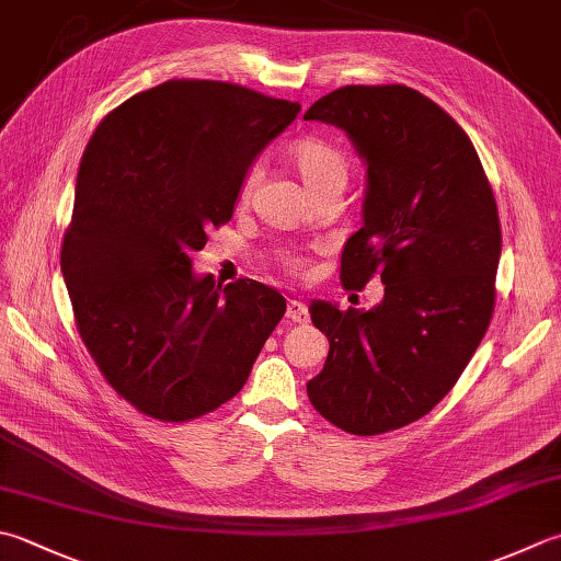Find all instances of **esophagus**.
<instances>
[{"label":"esophagus","mask_w":561,"mask_h":561,"mask_svg":"<svg viewBox=\"0 0 561 561\" xmlns=\"http://www.w3.org/2000/svg\"><path fill=\"white\" fill-rule=\"evenodd\" d=\"M287 318L294 323H309V306H306L304 301H296V299H289L287 304Z\"/></svg>","instance_id":"34e87169"}]
</instances>
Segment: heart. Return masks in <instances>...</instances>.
<instances>
[{"mask_svg":"<svg viewBox=\"0 0 561 561\" xmlns=\"http://www.w3.org/2000/svg\"><path fill=\"white\" fill-rule=\"evenodd\" d=\"M289 160L294 164V170L299 172V178L304 184L309 186V192H323V190H343L350 174V160L343 150H340L335 142L318 138V136H304L299 140L291 142L289 148ZM260 182V164H250V168L243 172V178L238 182V204H248L252 199V194L257 190ZM279 262L282 267L294 274L306 272V257L299 250H284L279 252Z\"/></svg>","mask_w":561,"mask_h":561,"instance_id":"1","label":"heart"}]
</instances>
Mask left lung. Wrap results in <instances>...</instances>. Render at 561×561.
<instances>
[{
    "instance_id": "8db88e82",
    "label": "left lung",
    "mask_w": 561,
    "mask_h": 561,
    "mask_svg": "<svg viewBox=\"0 0 561 561\" xmlns=\"http://www.w3.org/2000/svg\"><path fill=\"white\" fill-rule=\"evenodd\" d=\"M343 128L367 162L365 226L340 260L345 289L381 277L369 311L311 304L331 343L306 383L340 431L379 435L431 413L486 335L496 306V196L462 126L405 84H347L304 114Z\"/></svg>"
}]
</instances>
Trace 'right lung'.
I'll return each instance as SVG.
<instances>
[{"instance_id": "1", "label": "right lung", "mask_w": 561, "mask_h": 561, "mask_svg": "<svg viewBox=\"0 0 561 561\" xmlns=\"http://www.w3.org/2000/svg\"><path fill=\"white\" fill-rule=\"evenodd\" d=\"M299 112L233 82L168 80L87 142L60 270L87 353L148 419L194 421L233 399L287 311L255 279L221 294L190 255L230 221L243 172Z\"/></svg>"}]
</instances>
